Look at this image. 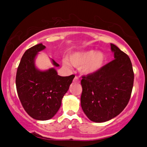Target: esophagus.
Returning <instances> with one entry per match:
<instances>
[{
    "label": "esophagus",
    "instance_id": "1",
    "mask_svg": "<svg viewBox=\"0 0 147 147\" xmlns=\"http://www.w3.org/2000/svg\"><path fill=\"white\" fill-rule=\"evenodd\" d=\"M73 82H75V83H79V82H80V81H79V79L78 78V77H75V78H74V79H73Z\"/></svg>",
    "mask_w": 147,
    "mask_h": 147
}]
</instances>
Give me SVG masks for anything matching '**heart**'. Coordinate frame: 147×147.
Returning a JSON list of instances; mask_svg holds the SVG:
<instances>
[{
  "instance_id": "obj_1",
  "label": "heart",
  "mask_w": 147,
  "mask_h": 147,
  "mask_svg": "<svg viewBox=\"0 0 147 147\" xmlns=\"http://www.w3.org/2000/svg\"><path fill=\"white\" fill-rule=\"evenodd\" d=\"M105 62V55L103 52L95 50L76 52L69 56V61L65 58L63 63L66 66L70 63L75 67H81V71L85 75H91L100 70Z\"/></svg>"
}]
</instances>
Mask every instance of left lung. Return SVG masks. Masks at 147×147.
<instances>
[{"instance_id":"left-lung-1","label":"left lung","mask_w":147,"mask_h":147,"mask_svg":"<svg viewBox=\"0 0 147 147\" xmlns=\"http://www.w3.org/2000/svg\"><path fill=\"white\" fill-rule=\"evenodd\" d=\"M114 59L91 75L82 76L81 106L92 122H104L118 115L129 102L134 73L131 59L111 43Z\"/></svg>"}]
</instances>
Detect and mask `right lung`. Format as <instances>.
<instances>
[{
    "mask_svg": "<svg viewBox=\"0 0 147 147\" xmlns=\"http://www.w3.org/2000/svg\"><path fill=\"white\" fill-rule=\"evenodd\" d=\"M45 48V45L39 43L27 50L16 76V90L22 106L30 117L37 120H48L55 116L75 77L74 75L61 77L53 68L45 71L38 70L35 57ZM52 61L54 65H59Z\"/></svg>",
    "mask_w": 147,
    "mask_h": 147,
    "instance_id": "add662e5",
    "label": "right lung"
}]
</instances>
